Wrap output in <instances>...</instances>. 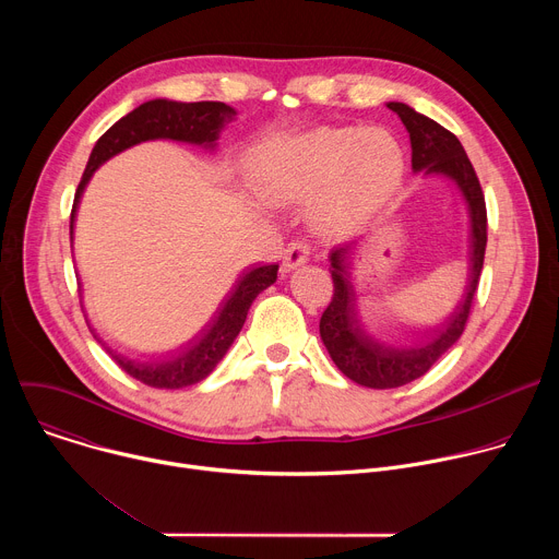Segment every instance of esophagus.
I'll return each mask as SVG.
<instances>
[{"instance_id": "esophagus-1", "label": "esophagus", "mask_w": 559, "mask_h": 559, "mask_svg": "<svg viewBox=\"0 0 559 559\" xmlns=\"http://www.w3.org/2000/svg\"><path fill=\"white\" fill-rule=\"evenodd\" d=\"M307 259H309V248H307V243L294 241V243H289V246L283 250V270H285V272H292V270L300 267L302 263H307Z\"/></svg>"}]
</instances>
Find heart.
Segmentation results:
<instances>
[{
	"label": "heart",
	"instance_id": "obj_1",
	"mask_svg": "<svg viewBox=\"0 0 559 559\" xmlns=\"http://www.w3.org/2000/svg\"><path fill=\"white\" fill-rule=\"evenodd\" d=\"M401 145L382 130L316 128L270 141L254 164L259 197L274 205L318 199V218L334 234H352L403 179Z\"/></svg>",
	"mask_w": 559,
	"mask_h": 559
}]
</instances>
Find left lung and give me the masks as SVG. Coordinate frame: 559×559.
Segmentation results:
<instances>
[{
	"label": "left lung",
	"mask_w": 559,
	"mask_h": 559,
	"mask_svg": "<svg viewBox=\"0 0 559 559\" xmlns=\"http://www.w3.org/2000/svg\"><path fill=\"white\" fill-rule=\"evenodd\" d=\"M386 108L401 117L409 132L412 170L416 175L447 177L464 199L468 214V278L462 298L442 323L433 328H397L407 345L395 347L373 338L360 321L358 294L352 276L358 243L332 250L330 272L334 278V296L321 316V338L336 367L349 380L369 389L403 386L425 376L433 362L457 343L468 321L487 250L485 194L457 136L407 104L389 102Z\"/></svg>",
	"instance_id": "1"
}]
</instances>
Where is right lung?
I'll return each mask as SVG.
<instances>
[{"mask_svg": "<svg viewBox=\"0 0 559 559\" xmlns=\"http://www.w3.org/2000/svg\"><path fill=\"white\" fill-rule=\"evenodd\" d=\"M234 115L236 110L221 102L183 104V102H170V99H152L141 104L126 117H121L95 143L82 183H79L74 192V203L70 212V246L74 238V218H76L79 201H82V194L91 177L95 175V170L104 166L108 158H112L115 154L136 143L152 141V139H173V141L194 143V145L214 150L223 126L229 123ZM276 272H278V265H261V267L246 270L241 276H238V281L234 283V287L229 289L221 307L214 311L212 321L192 341H188L181 349L168 356H158L150 360L130 358L112 349L97 334V330L91 325L88 318L86 323L93 336L110 354V358L132 378L156 389L190 386L207 378L214 371V367L223 360L234 338L246 325L250 305L263 289H267L276 281ZM79 292H82V281H79Z\"/></svg>", "mask_w": 559, "mask_h": 559, "instance_id": "add662e5", "label": "right lung"}]
</instances>
